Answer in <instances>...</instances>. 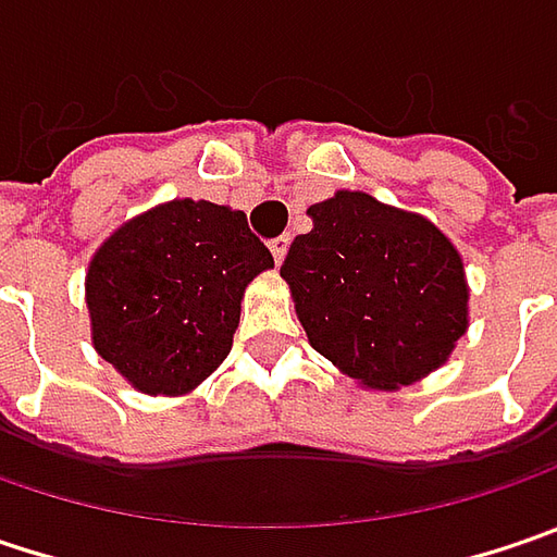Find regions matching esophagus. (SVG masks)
Segmentation results:
<instances>
[{"instance_id":"1","label":"esophagus","mask_w":557,"mask_h":557,"mask_svg":"<svg viewBox=\"0 0 557 557\" xmlns=\"http://www.w3.org/2000/svg\"><path fill=\"white\" fill-rule=\"evenodd\" d=\"M288 244H292V237H288V234H278V237H272V240H269V250H272L275 262H282V259H285V253H288Z\"/></svg>"}]
</instances>
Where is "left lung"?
<instances>
[{
  "label": "left lung",
  "instance_id": "1",
  "mask_svg": "<svg viewBox=\"0 0 557 557\" xmlns=\"http://www.w3.org/2000/svg\"><path fill=\"white\" fill-rule=\"evenodd\" d=\"M282 262L300 326L338 371L399 389L447 361L466 333V278L454 244L421 215L342 189L307 209Z\"/></svg>",
  "mask_w": 557,
  "mask_h": 557
}]
</instances>
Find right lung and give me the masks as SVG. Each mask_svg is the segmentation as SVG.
Instances as JSON below:
<instances>
[{
	"label": "right lung",
	"instance_id": "add662e5",
	"mask_svg": "<svg viewBox=\"0 0 557 557\" xmlns=\"http://www.w3.org/2000/svg\"><path fill=\"white\" fill-rule=\"evenodd\" d=\"M269 265L244 212L206 199L158 206L88 265L95 348L141 393H186L227 358L244 288Z\"/></svg>",
	"mask_w": 557,
	"mask_h": 557
}]
</instances>
